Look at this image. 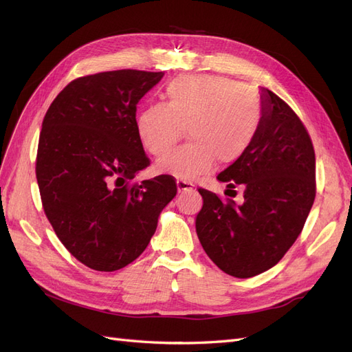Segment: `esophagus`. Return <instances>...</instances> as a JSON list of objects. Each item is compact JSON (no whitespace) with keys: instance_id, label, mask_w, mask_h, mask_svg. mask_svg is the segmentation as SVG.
<instances>
[{"instance_id":"obj_1","label":"esophagus","mask_w":352,"mask_h":352,"mask_svg":"<svg viewBox=\"0 0 352 352\" xmlns=\"http://www.w3.org/2000/svg\"><path fill=\"white\" fill-rule=\"evenodd\" d=\"M176 185H177L179 192H192V190L195 189V185L192 182H189V180H184V179H177Z\"/></svg>"}]
</instances>
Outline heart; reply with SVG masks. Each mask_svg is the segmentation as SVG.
Instances as JSON below:
<instances>
[{
	"label": "heart",
	"mask_w": 352,
	"mask_h": 352,
	"mask_svg": "<svg viewBox=\"0 0 352 352\" xmlns=\"http://www.w3.org/2000/svg\"><path fill=\"white\" fill-rule=\"evenodd\" d=\"M166 105L154 104L136 119V133L154 157L164 155L188 127L189 144L157 163L162 173L194 179L248 151L261 122V104L252 89L223 76H180L164 91Z\"/></svg>",
	"instance_id": "heart-1"
}]
</instances>
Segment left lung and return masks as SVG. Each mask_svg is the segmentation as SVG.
Listing matches in <instances>:
<instances>
[{"mask_svg":"<svg viewBox=\"0 0 352 352\" xmlns=\"http://www.w3.org/2000/svg\"><path fill=\"white\" fill-rule=\"evenodd\" d=\"M243 202L199 188L197 235L220 270L247 279L278 264L300 235L316 198V155L300 117L261 89V122L248 151L217 176Z\"/></svg>","mask_w":352,"mask_h":352,"instance_id":"1","label":"left lung"}]
</instances>
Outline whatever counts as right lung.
Returning a JSON list of instances; mask_svg holds the SVG:
<instances>
[{
  "label": "right lung",
  "instance_id": "add662e5",
  "mask_svg": "<svg viewBox=\"0 0 352 352\" xmlns=\"http://www.w3.org/2000/svg\"><path fill=\"white\" fill-rule=\"evenodd\" d=\"M163 76L124 69L78 78L42 122V207L61 243L89 269L114 272L140 257L177 192L170 175L132 182L150 166L136 133V104Z\"/></svg>",
  "mask_w": 352,
  "mask_h": 352
}]
</instances>
